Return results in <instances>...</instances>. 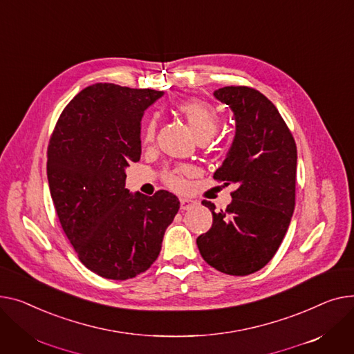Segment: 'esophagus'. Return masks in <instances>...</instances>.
Returning <instances> with one entry per match:
<instances>
[{
	"instance_id": "obj_1",
	"label": "esophagus",
	"mask_w": 354,
	"mask_h": 354,
	"mask_svg": "<svg viewBox=\"0 0 354 354\" xmlns=\"http://www.w3.org/2000/svg\"><path fill=\"white\" fill-rule=\"evenodd\" d=\"M197 204L196 200H192V198H180V209L184 212V210H190L193 209V207Z\"/></svg>"
}]
</instances>
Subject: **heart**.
Returning a JSON list of instances; mask_svg holds the SVG:
<instances>
[{"mask_svg":"<svg viewBox=\"0 0 354 354\" xmlns=\"http://www.w3.org/2000/svg\"><path fill=\"white\" fill-rule=\"evenodd\" d=\"M177 113L185 120L197 141H209L218 130L220 118L217 111L201 100H185L177 104ZM156 136V121L149 120L142 131V140L149 142ZM184 170H171L164 176V181L170 189L181 190L184 187Z\"/></svg>","mask_w":354,"mask_h":354,"instance_id":"heart-1","label":"heart"}]
</instances>
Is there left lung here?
<instances>
[{
    "instance_id": "1",
    "label": "left lung",
    "mask_w": 354,
    "mask_h": 354,
    "mask_svg": "<svg viewBox=\"0 0 354 354\" xmlns=\"http://www.w3.org/2000/svg\"><path fill=\"white\" fill-rule=\"evenodd\" d=\"M213 95L233 111L236 134L214 178L234 183L232 203L214 212L212 228L197 237L201 257L230 276L259 272L286 236L295 212L297 149L274 104L254 88L223 87Z\"/></svg>"
}]
</instances>
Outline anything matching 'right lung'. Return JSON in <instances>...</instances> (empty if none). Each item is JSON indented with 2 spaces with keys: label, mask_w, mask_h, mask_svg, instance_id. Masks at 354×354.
<instances>
[{
  "label": "right lung",
  "mask_w": 354,
  "mask_h": 354,
  "mask_svg": "<svg viewBox=\"0 0 354 354\" xmlns=\"http://www.w3.org/2000/svg\"><path fill=\"white\" fill-rule=\"evenodd\" d=\"M164 91L98 82L61 113L48 145L47 177L62 230L93 273L127 280L150 268L178 209L165 190L126 189L141 156V118Z\"/></svg>",
  "instance_id": "add662e5"
}]
</instances>
